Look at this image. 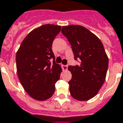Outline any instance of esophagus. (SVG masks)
I'll return each instance as SVG.
<instances>
[{"label": "esophagus", "instance_id": "1", "mask_svg": "<svg viewBox=\"0 0 123 123\" xmlns=\"http://www.w3.org/2000/svg\"><path fill=\"white\" fill-rule=\"evenodd\" d=\"M62 70H67L68 69V65H62Z\"/></svg>", "mask_w": 123, "mask_h": 123}]
</instances>
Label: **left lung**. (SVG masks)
<instances>
[{
    "label": "left lung",
    "instance_id": "8db88e82",
    "mask_svg": "<svg viewBox=\"0 0 123 123\" xmlns=\"http://www.w3.org/2000/svg\"><path fill=\"white\" fill-rule=\"evenodd\" d=\"M61 32L70 43L74 59L80 60V65L68 67L72 73L70 95L76 100H88L97 94L105 80L109 59L103 44L82 26H62Z\"/></svg>",
    "mask_w": 123,
    "mask_h": 123
}]
</instances>
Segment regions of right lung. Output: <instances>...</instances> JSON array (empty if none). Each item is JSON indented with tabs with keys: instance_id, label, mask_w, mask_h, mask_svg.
Masks as SVG:
<instances>
[{
	"instance_id": "1",
	"label": "right lung",
	"mask_w": 123,
	"mask_h": 123,
	"mask_svg": "<svg viewBox=\"0 0 123 123\" xmlns=\"http://www.w3.org/2000/svg\"><path fill=\"white\" fill-rule=\"evenodd\" d=\"M61 29V26L47 24L32 30L17 51L16 63L20 82L35 100L42 101L51 97L55 83L60 79L62 69L55 62L52 44Z\"/></svg>"
}]
</instances>
